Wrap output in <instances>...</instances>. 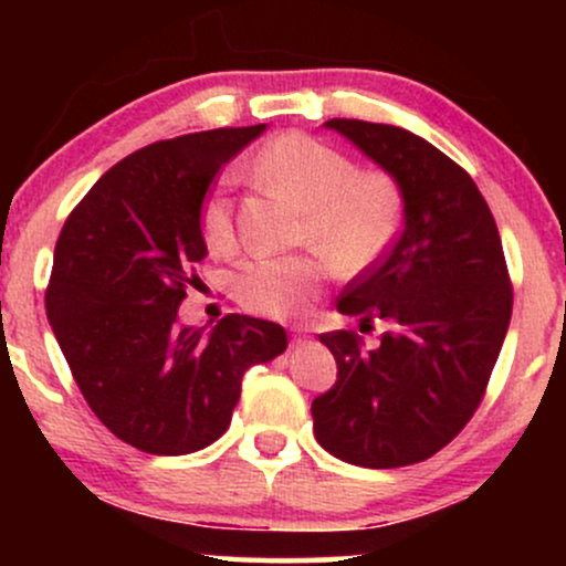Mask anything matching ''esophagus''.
<instances>
[{"mask_svg": "<svg viewBox=\"0 0 566 566\" xmlns=\"http://www.w3.org/2000/svg\"><path fill=\"white\" fill-rule=\"evenodd\" d=\"M305 340H308V335H305V329H303V327H295V329H292V340H290V346H292V348L303 346Z\"/></svg>", "mask_w": 566, "mask_h": 566, "instance_id": "1", "label": "esophagus"}]
</instances>
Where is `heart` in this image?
Returning <instances> with one entry per match:
<instances>
[{"label":"heart","mask_w":566,"mask_h":566,"mask_svg":"<svg viewBox=\"0 0 566 566\" xmlns=\"http://www.w3.org/2000/svg\"><path fill=\"white\" fill-rule=\"evenodd\" d=\"M258 167L305 207L301 242L314 244L343 274L378 263L405 223V188L394 175L359 170L340 148L314 135L284 133L263 148ZM231 178L223 175L201 205V237L212 252L237 244ZM327 279L316 255H255L233 274V295L252 314L295 316Z\"/></svg>","instance_id":"1"}]
</instances>
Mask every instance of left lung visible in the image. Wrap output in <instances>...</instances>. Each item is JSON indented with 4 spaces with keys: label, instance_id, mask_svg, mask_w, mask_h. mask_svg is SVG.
<instances>
[{
    "label": "left lung",
    "instance_id": "1",
    "mask_svg": "<svg viewBox=\"0 0 566 566\" xmlns=\"http://www.w3.org/2000/svg\"><path fill=\"white\" fill-rule=\"evenodd\" d=\"M405 188V229L337 297L380 346L354 329L319 335L337 380L311 405L316 441L365 469L437 454L482 405L509 333L513 287L490 207L458 161L401 127L329 119Z\"/></svg>",
    "mask_w": 566,
    "mask_h": 566
}]
</instances>
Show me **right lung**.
I'll return each instance as SVG.
<instances>
[{"label": "right lung", "instance_id": "add662e5", "mask_svg": "<svg viewBox=\"0 0 566 566\" xmlns=\"http://www.w3.org/2000/svg\"><path fill=\"white\" fill-rule=\"evenodd\" d=\"M265 125L220 127L129 154L71 210L44 305L95 418L148 454H188L226 433L252 365L287 348L274 322L226 314L178 327L207 255L201 205L220 167Z\"/></svg>", "mask_w": 566, "mask_h": 566}]
</instances>
